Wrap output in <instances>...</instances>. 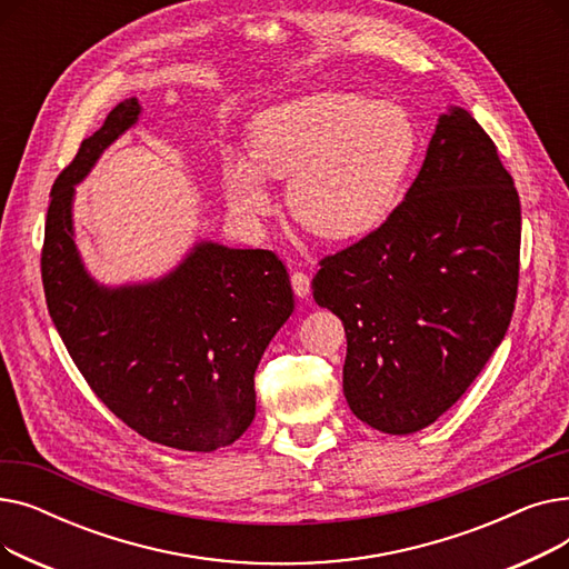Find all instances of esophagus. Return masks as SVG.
I'll list each match as a JSON object with an SVG mask.
<instances>
[{"label":"esophagus","mask_w":569,"mask_h":569,"mask_svg":"<svg viewBox=\"0 0 569 569\" xmlns=\"http://www.w3.org/2000/svg\"><path fill=\"white\" fill-rule=\"evenodd\" d=\"M290 283H292L295 295L300 297V300H307L309 292H311V279H309V274H305V272H292Z\"/></svg>","instance_id":"obj_1"}]
</instances>
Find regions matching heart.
<instances>
[{
	"mask_svg": "<svg viewBox=\"0 0 569 569\" xmlns=\"http://www.w3.org/2000/svg\"><path fill=\"white\" fill-rule=\"evenodd\" d=\"M420 152L412 114L395 101L313 92L264 108L251 129V161L228 154V200L249 221L272 209L264 174L290 179L292 217L327 242L376 232L401 202Z\"/></svg>",
	"mask_w": 569,
	"mask_h": 569,
	"instance_id": "1",
	"label": "heart"
}]
</instances>
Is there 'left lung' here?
<instances>
[{
  "mask_svg": "<svg viewBox=\"0 0 569 569\" xmlns=\"http://www.w3.org/2000/svg\"><path fill=\"white\" fill-rule=\"evenodd\" d=\"M519 247L515 179L475 117L450 106L397 212L313 279L318 307L343 322L357 420L406 436L466 395L510 327Z\"/></svg>",
  "mask_w": 569,
  "mask_h": 569,
  "instance_id": "8db88e82",
  "label": "left lung"
}]
</instances>
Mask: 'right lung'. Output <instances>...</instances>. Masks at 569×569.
I'll use <instances>...</instances> for the list:
<instances>
[{"instance_id": "1", "label": "right lung", "mask_w": 569, "mask_h": 569, "mask_svg": "<svg viewBox=\"0 0 569 569\" xmlns=\"http://www.w3.org/2000/svg\"><path fill=\"white\" fill-rule=\"evenodd\" d=\"M124 99L54 179L41 277L50 318L97 397L147 440L184 452L232 445L256 417L253 373L295 309L283 262L198 239L157 279L101 283L76 244V187L138 124Z\"/></svg>"}]
</instances>
